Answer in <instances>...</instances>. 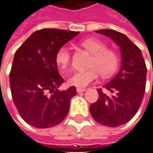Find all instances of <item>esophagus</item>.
I'll return each instance as SVG.
<instances>
[{"mask_svg": "<svg viewBox=\"0 0 153 153\" xmlns=\"http://www.w3.org/2000/svg\"><path fill=\"white\" fill-rule=\"evenodd\" d=\"M77 93H81V92H85L86 91V89H79V88H77Z\"/></svg>", "mask_w": 153, "mask_h": 153, "instance_id": "34e87169", "label": "esophagus"}]
</instances>
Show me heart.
<instances>
[{
  "instance_id": "b5f03b06",
  "label": "heart",
  "mask_w": 153,
  "mask_h": 153,
  "mask_svg": "<svg viewBox=\"0 0 153 153\" xmlns=\"http://www.w3.org/2000/svg\"><path fill=\"white\" fill-rule=\"evenodd\" d=\"M82 45L93 53L89 63L90 68L75 72L68 79V85L79 89L98 80L100 74L109 77L114 74L119 64V57L116 52L105 48V45L96 39H86ZM71 54L68 48L62 47L56 53V62L63 71H66L70 65Z\"/></svg>"
}]
</instances>
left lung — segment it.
<instances>
[{"label": "left lung", "mask_w": 153, "mask_h": 153, "mask_svg": "<svg viewBox=\"0 0 153 153\" xmlns=\"http://www.w3.org/2000/svg\"><path fill=\"white\" fill-rule=\"evenodd\" d=\"M109 37L120 47V71L103 87L108 95L98 89L99 98L90 105V111L98 123L116 127L128 122L137 112L146 89V67L140 48L125 34L115 30L95 31Z\"/></svg>", "instance_id": "8db88e82"}]
</instances>
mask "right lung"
Here are the masks:
<instances>
[{
	"instance_id": "obj_1",
	"label": "right lung",
	"mask_w": 153,
	"mask_h": 153,
	"mask_svg": "<svg viewBox=\"0 0 153 153\" xmlns=\"http://www.w3.org/2000/svg\"><path fill=\"white\" fill-rule=\"evenodd\" d=\"M79 32L44 28L36 31L16 50L10 72L11 96L22 118L37 128H48L68 115L76 88L59 91L63 83L56 53Z\"/></svg>"
}]
</instances>
